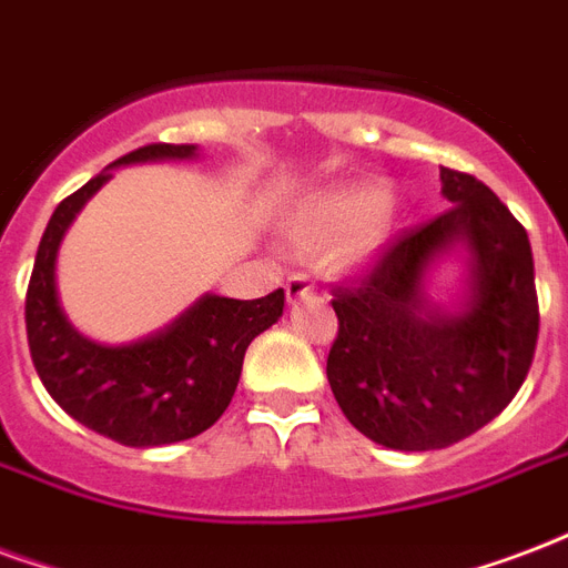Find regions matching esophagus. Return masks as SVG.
<instances>
[{
  "label": "esophagus",
  "instance_id": "34e87169",
  "mask_svg": "<svg viewBox=\"0 0 568 568\" xmlns=\"http://www.w3.org/2000/svg\"><path fill=\"white\" fill-rule=\"evenodd\" d=\"M313 292H315V283L306 274L288 276V283H285V297H288L292 303L301 301V297H310Z\"/></svg>",
  "mask_w": 568,
  "mask_h": 568
}]
</instances>
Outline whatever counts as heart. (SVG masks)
<instances>
[{"instance_id": "obj_1", "label": "heart", "mask_w": 568, "mask_h": 568, "mask_svg": "<svg viewBox=\"0 0 568 568\" xmlns=\"http://www.w3.org/2000/svg\"><path fill=\"white\" fill-rule=\"evenodd\" d=\"M402 207L381 184H348L310 199L292 216L288 235L306 250L327 247L339 271L372 265L399 232Z\"/></svg>"}]
</instances>
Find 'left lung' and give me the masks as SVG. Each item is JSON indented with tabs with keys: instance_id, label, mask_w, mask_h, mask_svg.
<instances>
[{
	"instance_id": "left-lung-1",
	"label": "left lung",
	"mask_w": 568,
	"mask_h": 568,
	"mask_svg": "<svg viewBox=\"0 0 568 568\" xmlns=\"http://www.w3.org/2000/svg\"><path fill=\"white\" fill-rule=\"evenodd\" d=\"M440 184L449 211L399 235L366 274L333 288V396L357 432L405 453L444 449L491 423L525 384L539 336L525 226L474 175L440 169ZM456 248L468 255L466 292L447 311L425 285Z\"/></svg>"
}]
</instances>
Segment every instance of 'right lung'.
Returning <instances> with one entry per match:
<instances>
[{"mask_svg":"<svg viewBox=\"0 0 568 568\" xmlns=\"http://www.w3.org/2000/svg\"><path fill=\"white\" fill-rule=\"evenodd\" d=\"M196 154V145L154 142L119 158L59 202L34 255L26 292L34 369L59 408L124 447L179 444L214 426L235 396L250 342L276 324L285 306L283 288L258 301L202 294L163 331L128 345L94 342L68 322L55 288L59 246L82 205L112 179L110 169Z\"/></svg>","mask_w":568,"mask_h":568,"instance_id":"obj_1","label":"right lung"}]
</instances>
